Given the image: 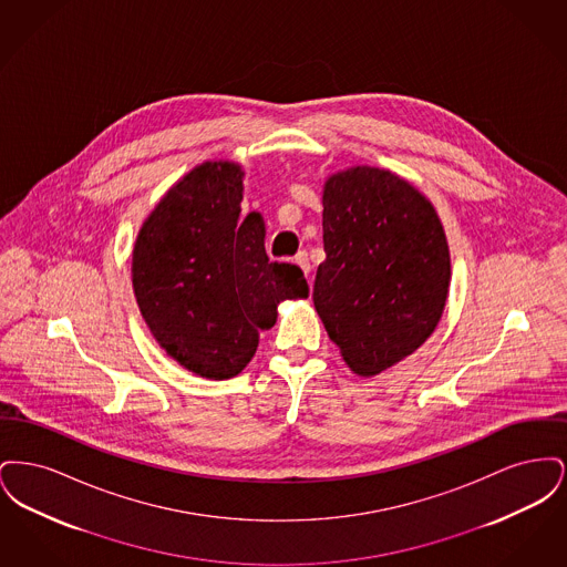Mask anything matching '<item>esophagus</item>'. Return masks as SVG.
<instances>
[{
  "instance_id": "esophagus-1",
  "label": "esophagus",
  "mask_w": 567,
  "mask_h": 567,
  "mask_svg": "<svg viewBox=\"0 0 567 567\" xmlns=\"http://www.w3.org/2000/svg\"><path fill=\"white\" fill-rule=\"evenodd\" d=\"M296 264L301 268L303 274H310L312 270V266H310V259H308V252L306 250H301V252H297L296 255Z\"/></svg>"
}]
</instances>
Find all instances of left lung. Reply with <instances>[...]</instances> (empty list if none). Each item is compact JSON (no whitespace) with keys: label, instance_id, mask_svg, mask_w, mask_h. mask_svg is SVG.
<instances>
[{"label":"left lung","instance_id":"8db88e82","mask_svg":"<svg viewBox=\"0 0 567 567\" xmlns=\"http://www.w3.org/2000/svg\"><path fill=\"white\" fill-rule=\"evenodd\" d=\"M323 246L315 308L357 377H377L425 344L449 299L451 250L421 190L374 165L333 172Z\"/></svg>","mask_w":567,"mask_h":567}]
</instances>
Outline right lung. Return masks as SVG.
Instances as JSON below:
<instances>
[{
	"instance_id": "1",
	"label": "right lung",
	"mask_w": 567,
	"mask_h": 567,
	"mask_svg": "<svg viewBox=\"0 0 567 567\" xmlns=\"http://www.w3.org/2000/svg\"><path fill=\"white\" fill-rule=\"evenodd\" d=\"M244 169L195 165L144 218L132 285L146 327L167 357L195 377H238L278 319V303L308 297L303 271L271 264L266 223L243 218Z\"/></svg>"
}]
</instances>
